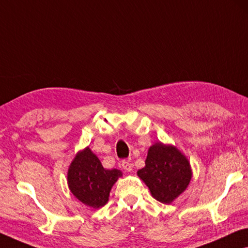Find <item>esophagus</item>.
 <instances>
[{"mask_svg":"<svg viewBox=\"0 0 248 248\" xmlns=\"http://www.w3.org/2000/svg\"><path fill=\"white\" fill-rule=\"evenodd\" d=\"M121 165L123 167L124 170H126V172H132V164L128 161H122Z\"/></svg>","mask_w":248,"mask_h":248,"instance_id":"obj_1","label":"esophagus"}]
</instances>
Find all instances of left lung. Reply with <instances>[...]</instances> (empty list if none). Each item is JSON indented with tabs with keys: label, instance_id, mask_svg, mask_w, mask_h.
Masks as SVG:
<instances>
[{
	"label": "left lung",
	"instance_id": "left-lung-1",
	"mask_svg": "<svg viewBox=\"0 0 248 248\" xmlns=\"http://www.w3.org/2000/svg\"><path fill=\"white\" fill-rule=\"evenodd\" d=\"M137 175L156 201L170 204L187 188L192 170L181 151L159 142L148 148L145 166L139 170Z\"/></svg>",
	"mask_w": 248,
	"mask_h": 248
}]
</instances>
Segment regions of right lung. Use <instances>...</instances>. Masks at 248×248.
Returning <instances> with one entry per match:
<instances>
[{
    "label": "right lung",
    "mask_w": 248,
    "mask_h": 248,
    "mask_svg": "<svg viewBox=\"0 0 248 248\" xmlns=\"http://www.w3.org/2000/svg\"><path fill=\"white\" fill-rule=\"evenodd\" d=\"M122 176L119 170H105L90 147L79 151L67 172V184L72 194L83 204L100 208L108 202L109 192Z\"/></svg>",
    "instance_id": "1"
}]
</instances>
